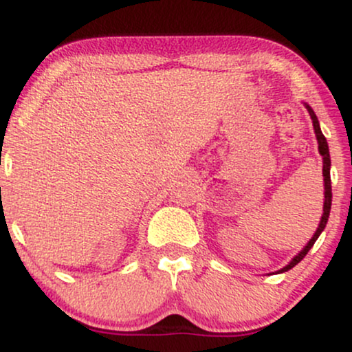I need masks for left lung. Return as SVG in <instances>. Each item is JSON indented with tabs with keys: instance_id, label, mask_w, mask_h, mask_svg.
Returning <instances> with one entry per match:
<instances>
[{
	"instance_id": "1",
	"label": "left lung",
	"mask_w": 352,
	"mask_h": 352,
	"mask_svg": "<svg viewBox=\"0 0 352 352\" xmlns=\"http://www.w3.org/2000/svg\"><path fill=\"white\" fill-rule=\"evenodd\" d=\"M305 106H306V109H308V112H309V116H311V120H313L314 134H316L318 145H319V153H321V155H322V177H324V207H322V217H321V221H319V225H318V230H316V232H314L313 238H311V240L308 241V245H306L305 248H302L301 252L298 253L292 261H289V265H286L285 268H281L278 273H285V272H288V270H292L293 266H296L302 260V258H305L306 254H308V252L311 250V246L314 245V241L318 240V236L321 235V232H322V230H324L326 223H328L329 212H331V200H333V192H331V175H329L331 159H329L328 142H326V137L322 135L321 127H319L318 117H316V114H314V111L308 106V104H305Z\"/></svg>"
}]
</instances>
